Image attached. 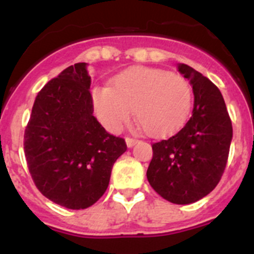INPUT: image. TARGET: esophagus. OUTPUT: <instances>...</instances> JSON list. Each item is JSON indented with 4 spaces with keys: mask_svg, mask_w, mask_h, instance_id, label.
<instances>
[{
    "mask_svg": "<svg viewBox=\"0 0 254 254\" xmlns=\"http://www.w3.org/2000/svg\"><path fill=\"white\" fill-rule=\"evenodd\" d=\"M137 138H133V137H126V143H127V146L132 147L134 143L137 142Z\"/></svg>",
    "mask_w": 254,
    "mask_h": 254,
    "instance_id": "esophagus-1",
    "label": "esophagus"
}]
</instances>
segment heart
Returning <instances> with one entry per match:
<instances>
[{"instance_id":"b5f03b06","label":"heart","mask_w":254,"mask_h":254,"mask_svg":"<svg viewBox=\"0 0 254 254\" xmlns=\"http://www.w3.org/2000/svg\"><path fill=\"white\" fill-rule=\"evenodd\" d=\"M91 102L98 120L109 131H120L134 108L142 128L159 137L176 132L187 121L192 87L177 72L132 67L117 75L112 87H94Z\"/></svg>"}]
</instances>
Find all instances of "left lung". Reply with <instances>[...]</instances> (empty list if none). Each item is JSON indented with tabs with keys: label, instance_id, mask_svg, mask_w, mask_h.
Segmentation results:
<instances>
[{
	"label": "left lung",
	"instance_id": "left-lung-1",
	"mask_svg": "<svg viewBox=\"0 0 254 254\" xmlns=\"http://www.w3.org/2000/svg\"><path fill=\"white\" fill-rule=\"evenodd\" d=\"M178 71L193 89L192 116L176 134L152 143L146 176L164 199L187 205L207 196L223 177L233 127L216 85L185 64Z\"/></svg>",
	"mask_w": 254,
	"mask_h": 254
}]
</instances>
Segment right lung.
<instances>
[{"instance_id":"obj_1","label":"right lung","mask_w":254,"mask_h":254,"mask_svg":"<svg viewBox=\"0 0 254 254\" xmlns=\"http://www.w3.org/2000/svg\"><path fill=\"white\" fill-rule=\"evenodd\" d=\"M86 64L67 67L38 93L24 133L29 172L39 192L71 210L90 207L107 190L126 141L94 117Z\"/></svg>"}]
</instances>
